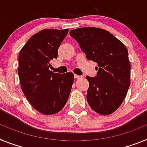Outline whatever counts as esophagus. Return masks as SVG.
Here are the masks:
<instances>
[{
  "instance_id": "obj_1",
  "label": "esophagus",
  "mask_w": 147,
  "mask_h": 147,
  "mask_svg": "<svg viewBox=\"0 0 147 147\" xmlns=\"http://www.w3.org/2000/svg\"><path fill=\"white\" fill-rule=\"evenodd\" d=\"M74 77H75V78H76V79L82 78V76H80V75H74Z\"/></svg>"
}]
</instances>
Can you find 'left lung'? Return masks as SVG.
Here are the masks:
<instances>
[{"label": "left lung", "instance_id": "left-lung-1", "mask_svg": "<svg viewBox=\"0 0 147 147\" xmlns=\"http://www.w3.org/2000/svg\"><path fill=\"white\" fill-rule=\"evenodd\" d=\"M89 61L98 63L95 77L86 76L89 86L86 99L93 110L110 115L118 109L130 86L128 50L107 30L84 27L69 32Z\"/></svg>", "mask_w": 147, "mask_h": 147}]
</instances>
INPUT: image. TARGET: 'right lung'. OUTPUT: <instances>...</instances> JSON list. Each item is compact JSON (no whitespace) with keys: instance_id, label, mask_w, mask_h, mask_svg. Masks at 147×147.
I'll return each mask as SVG.
<instances>
[{"instance_id":"obj_1","label":"right lung","mask_w":147,"mask_h":147,"mask_svg":"<svg viewBox=\"0 0 147 147\" xmlns=\"http://www.w3.org/2000/svg\"><path fill=\"white\" fill-rule=\"evenodd\" d=\"M68 32V29L41 30L29 38L19 54L18 74L22 91L33 108L42 114L60 112L69 96L73 74L49 70Z\"/></svg>"}]
</instances>
